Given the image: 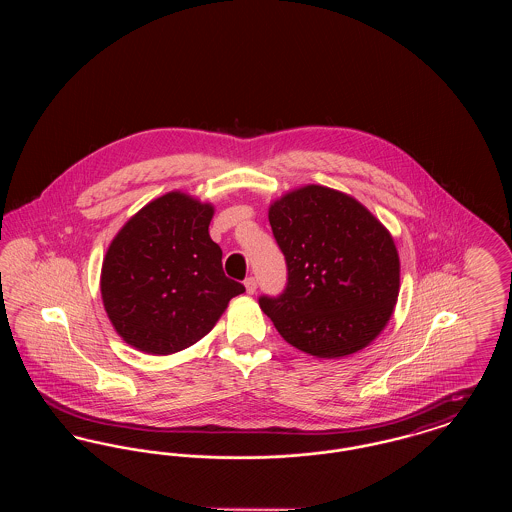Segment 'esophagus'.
<instances>
[{"label": "esophagus", "mask_w": 512, "mask_h": 512, "mask_svg": "<svg viewBox=\"0 0 512 512\" xmlns=\"http://www.w3.org/2000/svg\"><path fill=\"white\" fill-rule=\"evenodd\" d=\"M245 292L249 293V295H253V293L257 292V280L253 278V276H249V278H245Z\"/></svg>", "instance_id": "1"}]
</instances>
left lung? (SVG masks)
<instances>
[{"label":"left lung","mask_w":512,"mask_h":512,"mask_svg":"<svg viewBox=\"0 0 512 512\" xmlns=\"http://www.w3.org/2000/svg\"><path fill=\"white\" fill-rule=\"evenodd\" d=\"M288 267L286 290L259 305L280 336L318 359L361 351L388 324L399 255L386 226L351 195L303 186L268 209Z\"/></svg>","instance_id":"obj_1"}]
</instances>
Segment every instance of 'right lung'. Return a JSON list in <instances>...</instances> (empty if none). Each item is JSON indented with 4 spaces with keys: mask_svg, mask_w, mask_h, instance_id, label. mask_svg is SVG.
Wrapping results in <instances>:
<instances>
[{
    "mask_svg": "<svg viewBox=\"0 0 512 512\" xmlns=\"http://www.w3.org/2000/svg\"><path fill=\"white\" fill-rule=\"evenodd\" d=\"M213 205L169 192L128 220L101 267L107 317L128 345L149 355L182 351L213 330L245 292L222 270L209 236Z\"/></svg>",
    "mask_w": 512,
    "mask_h": 512,
    "instance_id": "right-lung-1",
    "label": "right lung"
}]
</instances>
